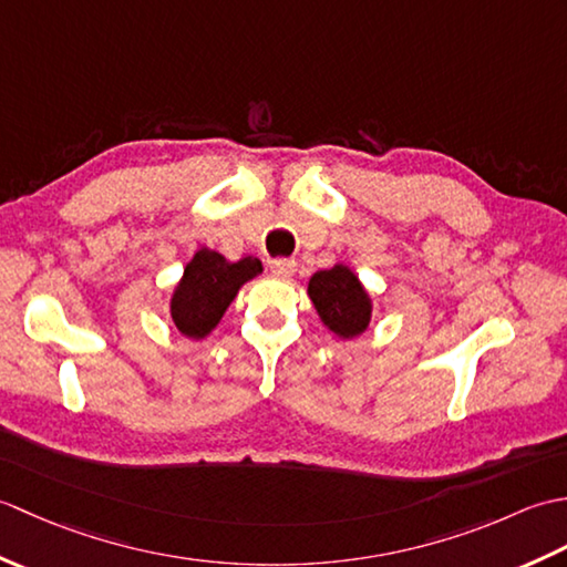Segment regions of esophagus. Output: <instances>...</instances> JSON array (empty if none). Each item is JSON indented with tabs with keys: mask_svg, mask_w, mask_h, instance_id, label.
I'll return each mask as SVG.
<instances>
[{
	"mask_svg": "<svg viewBox=\"0 0 567 567\" xmlns=\"http://www.w3.org/2000/svg\"><path fill=\"white\" fill-rule=\"evenodd\" d=\"M270 270H272L277 277H290V275H295V270H297V262H295L292 258H275V260L270 262Z\"/></svg>",
	"mask_w": 567,
	"mask_h": 567,
	"instance_id": "esophagus-1",
	"label": "esophagus"
}]
</instances>
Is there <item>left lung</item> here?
Instances as JSON below:
<instances>
[{
  "instance_id": "obj_1",
  "label": "left lung",
  "mask_w": 567,
  "mask_h": 567,
  "mask_svg": "<svg viewBox=\"0 0 567 567\" xmlns=\"http://www.w3.org/2000/svg\"><path fill=\"white\" fill-rule=\"evenodd\" d=\"M307 292L323 327L339 339H355L368 329L372 317L370 295L348 265H333L311 275Z\"/></svg>"
}]
</instances>
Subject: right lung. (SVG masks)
I'll use <instances>...</instances> for the list:
<instances>
[{
    "label": "right lung",
    "instance_id": "add662e5",
    "mask_svg": "<svg viewBox=\"0 0 567 567\" xmlns=\"http://www.w3.org/2000/svg\"><path fill=\"white\" fill-rule=\"evenodd\" d=\"M260 272L262 265L258 258L246 256L228 262L221 252L199 248L173 292L171 311L179 333L195 341L209 336L240 287Z\"/></svg>",
    "mask_w": 567,
    "mask_h": 567
}]
</instances>
